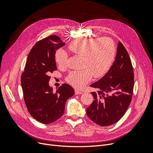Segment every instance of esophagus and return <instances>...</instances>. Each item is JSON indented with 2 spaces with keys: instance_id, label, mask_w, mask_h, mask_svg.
<instances>
[{
  "instance_id": "1",
  "label": "esophagus",
  "mask_w": 153,
  "mask_h": 153,
  "mask_svg": "<svg viewBox=\"0 0 153 153\" xmlns=\"http://www.w3.org/2000/svg\"><path fill=\"white\" fill-rule=\"evenodd\" d=\"M75 93L76 95H78V94H82L83 93L82 91H78V90H75Z\"/></svg>"
}]
</instances>
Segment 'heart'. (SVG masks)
Here are the masks:
<instances>
[{"label":"heart","instance_id":"heart-1","mask_svg":"<svg viewBox=\"0 0 153 153\" xmlns=\"http://www.w3.org/2000/svg\"><path fill=\"white\" fill-rule=\"evenodd\" d=\"M68 48L74 54L82 57L83 69L69 72L66 77L69 84L76 89L84 87L92 76L98 78L105 75L112 66L116 52L114 41L109 38L75 39L69 43ZM55 59L59 66H64L68 55L64 50L59 49L55 52Z\"/></svg>","mask_w":153,"mask_h":153}]
</instances>
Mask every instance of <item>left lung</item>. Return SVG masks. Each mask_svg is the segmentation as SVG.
Masks as SVG:
<instances>
[{"instance_id":"8db88e82","label":"left lung","mask_w":153,"mask_h":153,"mask_svg":"<svg viewBox=\"0 0 153 153\" xmlns=\"http://www.w3.org/2000/svg\"><path fill=\"white\" fill-rule=\"evenodd\" d=\"M94 100L87 108V115L101 126L115 124L121 119L131 103L133 94L134 72L126 49L119 41L117 55L107 73L91 85Z\"/></svg>"}]
</instances>
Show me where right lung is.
<instances>
[{
  "instance_id": "add662e5",
  "label": "right lung",
  "mask_w": 153,
  "mask_h": 153,
  "mask_svg": "<svg viewBox=\"0 0 153 153\" xmlns=\"http://www.w3.org/2000/svg\"><path fill=\"white\" fill-rule=\"evenodd\" d=\"M64 45L56 35L38 41L30 51L22 74L21 84L27 110L41 123L50 124L61 117L67 100L75 93L69 84H62L56 92L48 84L50 73L57 70L55 52Z\"/></svg>"
}]
</instances>
